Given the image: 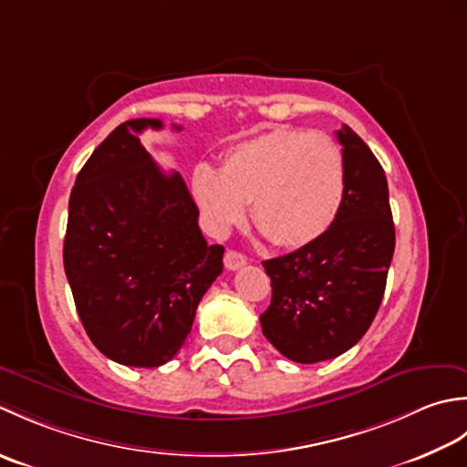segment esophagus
Wrapping results in <instances>:
<instances>
[{
  "label": "esophagus",
  "mask_w": 467,
  "mask_h": 467,
  "mask_svg": "<svg viewBox=\"0 0 467 467\" xmlns=\"http://www.w3.org/2000/svg\"><path fill=\"white\" fill-rule=\"evenodd\" d=\"M223 262H225V268L227 270H240V268H244V265L247 264V258H245L244 254H240V252L227 250Z\"/></svg>",
  "instance_id": "1"
}]
</instances>
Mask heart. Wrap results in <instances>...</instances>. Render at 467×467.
<instances>
[{
    "label": "heart",
    "mask_w": 467,
    "mask_h": 467,
    "mask_svg": "<svg viewBox=\"0 0 467 467\" xmlns=\"http://www.w3.org/2000/svg\"><path fill=\"white\" fill-rule=\"evenodd\" d=\"M345 157L325 132L274 129L234 145L220 169L199 165L192 193L213 232H225L252 203V220L275 245L320 240L342 209Z\"/></svg>",
    "instance_id": "heart-1"
}]
</instances>
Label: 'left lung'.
<instances>
[{"instance_id": "1", "label": "left lung", "mask_w": 467, "mask_h": 467, "mask_svg": "<svg viewBox=\"0 0 467 467\" xmlns=\"http://www.w3.org/2000/svg\"><path fill=\"white\" fill-rule=\"evenodd\" d=\"M342 145L347 192L335 225L308 245L262 262L272 302L262 332L294 363L312 365L353 348L373 322L395 252L385 171L347 125Z\"/></svg>"}]
</instances>
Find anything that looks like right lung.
<instances>
[{
	"label": "right lung",
	"mask_w": 467,
	"mask_h": 467,
	"mask_svg": "<svg viewBox=\"0 0 467 467\" xmlns=\"http://www.w3.org/2000/svg\"><path fill=\"white\" fill-rule=\"evenodd\" d=\"M145 129L163 122H122L80 169L64 270L92 345L114 363L150 368L183 347L223 270V245L205 242L183 177L163 173L140 145Z\"/></svg>",
	"instance_id": "right-lung-1"
}]
</instances>
